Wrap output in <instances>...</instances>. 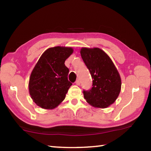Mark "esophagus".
<instances>
[{
    "label": "esophagus",
    "instance_id": "34e87169",
    "mask_svg": "<svg viewBox=\"0 0 151 151\" xmlns=\"http://www.w3.org/2000/svg\"><path fill=\"white\" fill-rule=\"evenodd\" d=\"M75 83H76V85H80V84H81V81H80V80H78H78H76V82H75Z\"/></svg>",
    "mask_w": 151,
    "mask_h": 151
}]
</instances>
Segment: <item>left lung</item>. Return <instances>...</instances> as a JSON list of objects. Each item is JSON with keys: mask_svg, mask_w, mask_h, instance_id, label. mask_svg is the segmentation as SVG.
<instances>
[{"mask_svg": "<svg viewBox=\"0 0 151 151\" xmlns=\"http://www.w3.org/2000/svg\"><path fill=\"white\" fill-rule=\"evenodd\" d=\"M81 55L93 78V87L84 91L87 103L104 109L113 104L121 90V78L111 58L101 48L83 47Z\"/></svg>", "mask_w": 151, "mask_h": 151, "instance_id": "8db88e82", "label": "left lung"}]
</instances>
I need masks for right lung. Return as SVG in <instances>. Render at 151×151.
<instances>
[{
    "instance_id": "obj_1",
    "label": "right lung",
    "mask_w": 151,
    "mask_h": 151,
    "mask_svg": "<svg viewBox=\"0 0 151 151\" xmlns=\"http://www.w3.org/2000/svg\"><path fill=\"white\" fill-rule=\"evenodd\" d=\"M73 48L57 46L48 48L40 56L30 74L29 92L32 101L44 109H54L62 103L72 83L68 81L66 59Z\"/></svg>"
}]
</instances>
